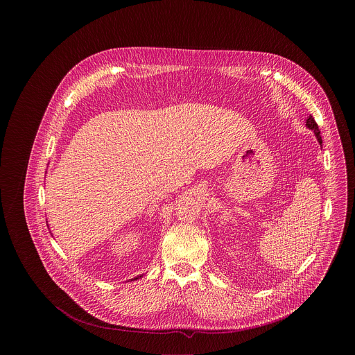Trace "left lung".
<instances>
[{"instance_id":"left-lung-1","label":"left lung","mask_w":355,"mask_h":355,"mask_svg":"<svg viewBox=\"0 0 355 355\" xmlns=\"http://www.w3.org/2000/svg\"><path fill=\"white\" fill-rule=\"evenodd\" d=\"M306 126L314 132V135L317 137L318 142L322 145L321 132H320V129H318V125H317L315 119H313V116H309V119H306Z\"/></svg>"}]
</instances>
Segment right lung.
Here are the masks:
<instances>
[{"instance_id":"obj_1","label":"right lung","mask_w":355,"mask_h":355,"mask_svg":"<svg viewBox=\"0 0 355 355\" xmlns=\"http://www.w3.org/2000/svg\"><path fill=\"white\" fill-rule=\"evenodd\" d=\"M138 278H141V275H138V277H135V278H133V279H138ZM133 279H132V281H133Z\"/></svg>"}]
</instances>
